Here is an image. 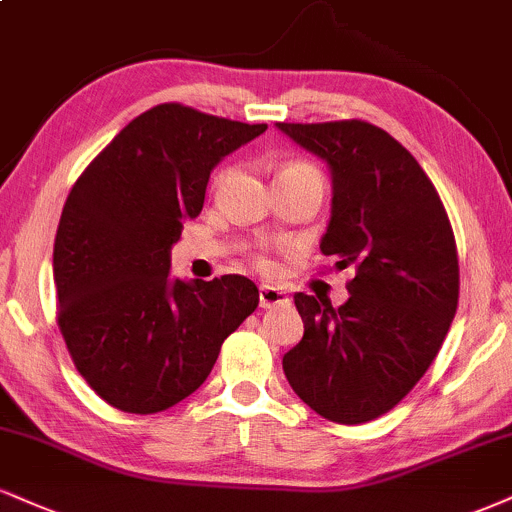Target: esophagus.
<instances>
[{"instance_id":"obj_1","label":"esophagus","mask_w":512,"mask_h":512,"mask_svg":"<svg viewBox=\"0 0 512 512\" xmlns=\"http://www.w3.org/2000/svg\"><path fill=\"white\" fill-rule=\"evenodd\" d=\"M283 303H288L286 291H281V288H274V286H260V307H264V310L283 305Z\"/></svg>"}]
</instances>
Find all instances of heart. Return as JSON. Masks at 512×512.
<instances>
[{
	"mask_svg": "<svg viewBox=\"0 0 512 512\" xmlns=\"http://www.w3.org/2000/svg\"><path fill=\"white\" fill-rule=\"evenodd\" d=\"M233 174H236V171H233L231 166H226V169H221L219 174L214 176V190L224 188L226 183H229L231 178H233ZM286 174L310 176V178H317V181L322 183V174H319V171L315 169V166H312V164H305V162H291V164H286V166H283V169L279 171V176H286ZM252 260H255L257 267L264 269V272H269V269H272V260H269V257H267V252H264V248L255 250V255H252Z\"/></svg>",
	"mask_w": 512,
	"mask_h": 512,
	"instance_id": "heart-1",
	"label": "heart"
}]
</instances>
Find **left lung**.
I'll use <instances>...</instances> for the list:
<instances>
[{"label": "left lung", "mask_w": 512, "mask_h": 512, "mask_svg": "<svg viewBox=\"0 0 512 512\" xmlns=\"http://www.w3.org/2000/svg\"><path fill=\"white\" fill-rule=\"evenodd\" d=\"M331 169L322 238L353 267L338 310L295 293L303 341L283 355L288 384L324 420L362 424L389 412L422 379L458 310L453 226L417 159L367 121L276 123Z\"/></svg>", "instance_id": "1"}]
</instances>
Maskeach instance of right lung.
I'll return each mask as SVG.
<instances>
[{"instance_id":"obj_1","label":"right lung","mask_w":512,"mask_h":512,"mask_svg":"<svg viewBox=\"0 0 512 512\" xmlns=\"http://www.w3.org/2000/svg\"><path fill=\"white\" fill-rule=\"evenodd\" d=\"M267 131L178 102L135 116L73 183L54 238L57 324L90 389L152 415L202 386L255 312L250 279H171V245L205 205L209 171Z\"/></svg>"}]
</instances>
